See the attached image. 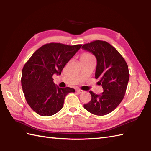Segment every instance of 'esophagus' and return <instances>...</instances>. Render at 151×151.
<instances>
[{"label": "esophagus", "mask_w": 151, "mask_h": 151, "mask_svg": "<svg viewBox=\"0 0 151 151\" xmlns=\"http://www.w3.org/2000/svg\"><path fill=\"white\" fill-rule=\"evenodd\" d=\"M76 91L77 93H78V94H80V93H83V91H82V90H81V89H77Z\"/></svg>", "instance_id": "obj_1"}]
</instances>
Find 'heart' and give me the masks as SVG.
<instances>
[{
    "instance_id": "1",
    "label": "heart",
    "mask_w": 151,
    "mask_h": 151,
    "mask_svg": "<svg viewBox=\"0 0 151 151\" xmlns=\"http://www.w3.org/2000/svg\"><path fill=\"white\" fill-rule=\"evenodd\" d=\"M91 58H94L93 56L91 54L89 53V52H84V53L81 55V57H80V59H87Z\"/></svg>"
}]
</instances>
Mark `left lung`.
Returning <instances> with one entry per match:
<instances>
[{
    "label": "left lung",
    "mask_w": 151,
    "mask_h": 151,
    "mask_svg": "<svg viewBox=\"0 0 151 151\" xmlns=\"http://www.w3.org/2000/svg\"><path fill=\"white\" fill-rule=\"evenodd\" d=\"M82 48L95 56V78L99 80L104 89L101 94L90 91L91 100L83 107L93 114H107L118 106L125 96L129 79L128 65L120 52L106 41L94 40L83 44Z\"/></svg>",
    "instance_id": "8db88e82"
}]
</instances>
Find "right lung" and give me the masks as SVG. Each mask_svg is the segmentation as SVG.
Returning <instances> with one entry per match:
<instances>
[{
	"instance_id": "1",
	"label": "right lung",
	"mask_w": 151,
	"mask_h": 151,
	"mask_svg": "<svg viewBox=\"0 0 151 151\" xmlns=\"http://www.w3.org/2000/svg\"><path fill=\"white\" fill-rule=\"evenodd\" d=\"M82 44H46L34 52L24 65L21 84L28 105L38 114L50 116L62 109L65 96L74 93L70 87L55 86L52 75H60L65 64Z\"/></svg>"
}]
</instances>
